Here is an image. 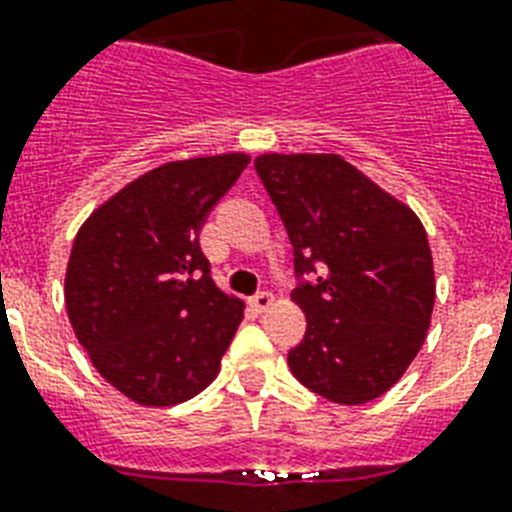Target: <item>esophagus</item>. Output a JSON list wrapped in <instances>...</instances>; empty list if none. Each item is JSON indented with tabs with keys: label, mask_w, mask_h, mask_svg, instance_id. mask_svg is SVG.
Masks as SVG:
<instances>
[{
	"label": "esophagus",
	"mask_w": 512,
	"mask_h": 512,
	"mask_svg": "<svg viewBox=\"0 0 512 512\" xmlns=\"http://www.w3.org/2000/svg\"><path fill=\"white\" fill-rule=\"evenodd\" d=\"M272 303H274V295L272 293H259V295H253V298H251V306L256 308L259 314H261V311H266V308H269V306H272Z\"/></svg>",
	"instance_id": "34e87169"
}]
</instances>
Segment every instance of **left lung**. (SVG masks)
<instances>
[{"label": "left lung", "instance_id": "1", "mask_svg": "<svg viewBox=\"0 0 512 512\" xmlns=\"http://www.w3.org/2000/svg\"><path fill=\"white\" fill-rule=\"evenodd\" d=\"M256 172L280 211L306 335L287 353L295 379L340 405L379 398L411 366L434 308L426 230L340 154H261Z\"/></svg>", "mask_w": 512, "mask_h": 512}]
</instances>
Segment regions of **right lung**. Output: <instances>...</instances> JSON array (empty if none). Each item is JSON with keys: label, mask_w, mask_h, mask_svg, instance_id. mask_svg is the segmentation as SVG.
Here are the masks:
<instances>
[{"label": "right lung", "mask_w": 512, "mask_h": 512, "mask_svg": "<svg viewBox=\"0 0 512 512\" xmlns=\"http://www.w3.org/2000/svg\"><path fill=\"white\" fill-rule=\"evenodd\" d=\"M248 162L217 154L162 164L75 235L67 316L96 371L133 403H185L219 374L246 303L214 285L198 232Z\"/></svg>", "instance_id": "add662e5"}]
</instances>
